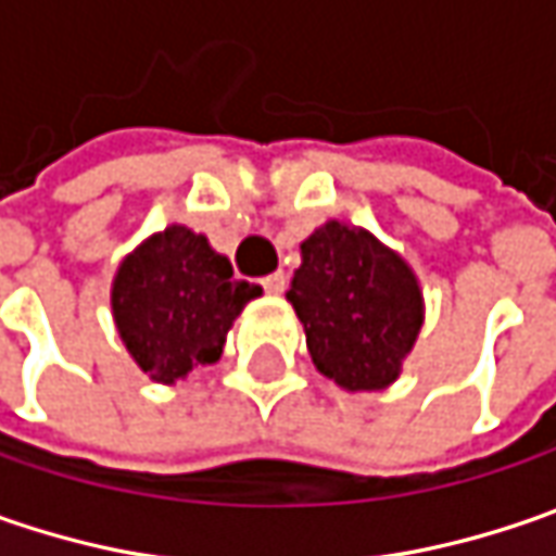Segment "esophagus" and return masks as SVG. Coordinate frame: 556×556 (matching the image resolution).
I'll use <instances>...</instances> for the list:
<instances>
[{
	"label": "esophagus",
	"instance_id": "obj_1",
	"mask_svg": "<svg viewBox=\"0 0 556 556\" xmlns=\"http://www.w3.org/2000/svg\"><path fill=\"white\" fill-rule=\"evenodd\" d=\"M286 282H289V279H286V274H282V270H277V274H270V277L261 279V286H264L270 295H282V292H286Z\"/></svg>",
	"mask_w": 556,
	"mask_h": 556
}]
</instances>
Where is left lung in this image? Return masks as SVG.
<instances>
[{
    "label": "left lung",
    "instance_id": "left-lung-1",
    "mask_svg": "<svg viewBox=\"0 0 556 556\" xmlns=\"http://www.w3.org/2000/svg\"><path fill=\"white\" fill-rule=\"evenodd\" d=\"M286 299L314 367L349 392L392 386L420 336L422 292L410 264L342 220H326L304 239Z\"/></svg>",
    "mask_w": 556,
    "mask_h": 556
}]
</instances>
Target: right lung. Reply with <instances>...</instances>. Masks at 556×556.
I'll return each mask as SVG.
<instances>
[{"instance_id": "obj_1", "label": "right lung", "mask_w": 556, "mask_h": 556, "mask_svg": "<svg viewBox=\"0 0 556 556\" xmlns=\"http://www.w3.org/2000/svg\"><path fill=\"white\" fill-rule=\"evenodd\" d=\"M257 295L261 286L232 277L202 232L170 224L121 261L111 314L139 370L174 386L224 354L232 320Z\"/></svg>"}]
</instances>
